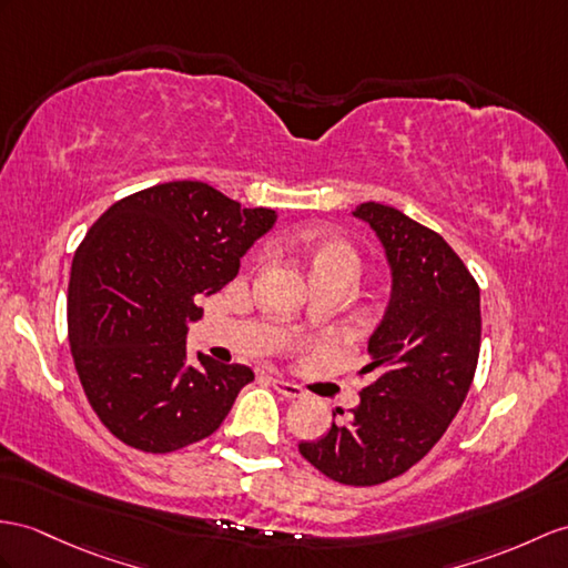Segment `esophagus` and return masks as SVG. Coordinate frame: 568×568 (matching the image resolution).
<instances>
[{
	"label": "esophagus",
	"mask_w": 568,
	"mask_h": 568,
	"mask_svg": "<svg viewBox=\"0 0 568 568\" xmlns=\"http://www.w3.org/2000/svg\"><path fill=\"white\" fill-rule=\"evenodd\" d=\"M272 385H274L276 393H282V395L288 397V399H296V397L306 395V390H303L301 385H296V383H292V381H286V378H282V376H272Z\"/></svg>",
	"instance_id": "1"
}]
</instances>
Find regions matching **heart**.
I'll return each instance as SVG.
<instances>
[{"label": "heart", "mask_w": 568, "mask_h": 568, "mask_svg": "<svg viewBox=\"0 0 568 568\" xmlns=\"http://www.w3.org/2000/svg\"><path fill=\"white\" fill-rule=\"evenodd\" d=\"M296 253L306 262L311 276H344L352 284L362 272V257L356 247L339 236H303L296 241Z\"/></svg>", "instance_id": "obj_1"}]
</instances>
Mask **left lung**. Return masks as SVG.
I'll return each instance as SVG.
<instances>
[{
    "label": "left lung",
    "mask_w": 568,
    "mask_h": 568,
    "mask_svg": "<svg viewBox=\"0 0 568 568\" xmlns=\"http://www.w3.org/2000/svg\"><path fill=\"white\" fill-rule=\"evenodd\" d=\"M354 216L378 233L393 267L390 306L362 371L376 376L347 419L298 450L329 479L373 487L407 473L446 434L475 378L481 315L475 276L444 236L378 202Z\"/></svg>",
    "instance_id": "left-lung-1"
}]
</instances>
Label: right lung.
Listing matches in <instances>:
<instances>
[{"label":"right lung","mask_w":568,"mask_h":568,"mask_svg":"<svg viewBox=\"0 0 568 568\" xmlns=\"http://www.w3.org/2000/svg\"><path fill=\"white\" fill-rule=\"evenodd\" d=\"M274 221L267 206L243 210L200 180H173L118 200L89 229L69 276V347L89 405L122 444H197L255 378L204 354L190 366L185 335L200 296L236 280Z\"/></svg>","instance_id":"right-lung-1"}]
</instances>
